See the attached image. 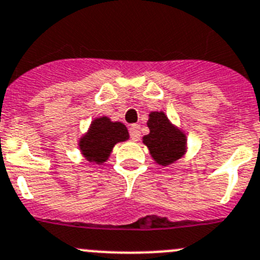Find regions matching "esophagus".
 <instances>
[{
  "instance_id": "obj_1",
  "label": "esophagus",
  "mask_w": 260,
  "mask_h": 260,
  "mask_svg": "<svg viewBox=\"0 0 260 260\" xmlns=\"http://www.w3.org/2000/svg\"><path fill=\"white\" fill-rule=\"evenodd\" d=\"M128 133H130V137L134 142H138L140 139V126L139 125H132L130 128H128Z\"/></svg>"
}]
</instances>
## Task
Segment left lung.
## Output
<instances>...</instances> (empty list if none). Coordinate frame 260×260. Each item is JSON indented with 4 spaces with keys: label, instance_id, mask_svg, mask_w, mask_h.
<instances>
[{
    "label": "left lung",
    "instance_id": "1",
    "mask_svg": "<svg viewBox=\"0 0 260 260\" xmlns=\"http://www.w3.org/2000/svg\"><path fill=\"white\" fill-rule=\"evenodd\" d=\"M147 126L149 134L143 137V144L147 146L154 162L159 166H169L184 157L187 135L169 120L165 112H151Z\"/></svg>",
    "mask_w": 260,
    "mask_h": 260
}]
</instances>
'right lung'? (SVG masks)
Here are the masks:
<instances>
[{
	"label": "right lung",
	"mask_w": 260,
	"mask_h": 260,
	"mask_svg": "<svg viewBox=\"0 0 260 260\" xmlns=\"http://www.w3.org/2000/svg\"><path fill=\"white\" fill-rule=\"evenodd\" d=\"M128 138L127 127L122 122L102 116L91 121L87 132L78 140V149L86 161L102 165L108 161L113 147Z\"/></svg>",
	"instance_id": "1"
}]
</instances>
